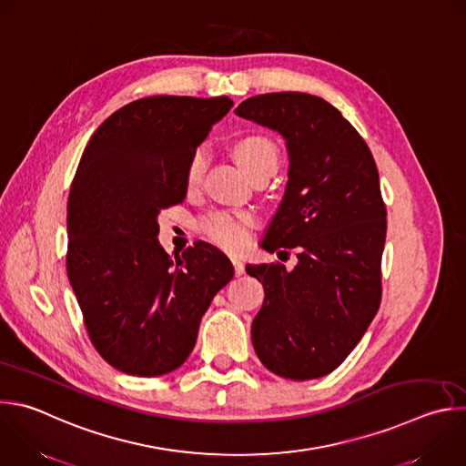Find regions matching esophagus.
I'll use <instances>...</instances> for the list:
<instances>
[{
  "label": "esophagus",
  "instance_id": "34e87169",
  "mask_svg": "<svg viewBox=\"0 0 466 466\" xmlns=\"http://www.w3.org/2000/svg\"><path fill=\"white\" fill-rule=\"evenodd\" d=\"M230 259H232V265H234V272H236V276H241V274L245 272V265H243V261H241L238 256H232Z\"/></svg>",
  "mask_w": 466,
  "mask_h": 466
}]
</instances>
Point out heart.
Instances as JSON below:
<instances>
[{"label":"heart","instance_id":"heart-1","mask_svg":"<svg viewBox=\"0 0 466 466\" xmlns=\"http://www.w3.org/2000/svg\"><path fill=\"white\" fill-rule=\"evenodd\" d=\"M234 153L239 167L247 174L261 167H272V168L278 167V147L267 137H259V135L245 137L236 144ZM205 170H207V151L199 147L192 153V157L188 161V168H187L188 187L198 185ZM252 227H254V219L250 216L225 214V212L214 214L203 219L201 223L203 234L216 245L228 250H241L248 243Z\"/></svg>","mask_w":466,"mask_h":466}]
</instances>
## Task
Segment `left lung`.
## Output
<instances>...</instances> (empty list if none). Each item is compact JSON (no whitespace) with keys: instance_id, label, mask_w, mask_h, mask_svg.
<instances>
[{"instance_id":"left-lung-1","label":"left lung","mask_w":466,"mask_h":466,"mask_svg":"<svg viewBox=\"0 0 466 466\" xmlns=\"http://www.w3.org/2000/svg\"><path fill=\"white\" fill-rule=\"evenodd\" d=\"M234 113L278 131L289 181L261 247H298V263L247 265L265 299L252 322L261 364L290 380L337 370L380 305L386 207L379 170L359 131L320 96L267 93Z\"/></svg>"}]
</instances>
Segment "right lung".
I'll return each mask as SVG.
<instances>
[{"instance_id":"1","label":"right lung","mask_w":466,"mask_h":466,"mask_svg":"<svg viewBox=\"0 0 466 466\" xmlns=\"http://www.w3.org/2000/svg\"><path fill=\"white\" fill-rule=\"evenodd\" d=\"M234 106L228 96H147L89 138L67 201V276L87 335L115 370L159 377L192 353L203 315L234 276L198 241L172 259L159 212L187 198L192 153Z\"/></svg>"}]
</instances>
